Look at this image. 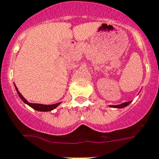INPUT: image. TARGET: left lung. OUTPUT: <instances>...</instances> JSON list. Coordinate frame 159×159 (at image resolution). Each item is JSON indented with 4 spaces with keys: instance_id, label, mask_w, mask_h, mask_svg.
<instances>
[{
    "instance_id": "obj_1",
    "label": "left lung",
    "mask_w": 159,
    "mask_h": 159,
    "mask_svg": "<svg viewBox=\"0 0 159 159\" xmlns=\"http://www.w3.org/2000/svg\"><path fill=\"white\" fill-rule=\"evenodd\" d=\"M131 102H124L122 104H120V105H114V106H111V107H117V108H122V107H125L128 106Z\"/></svg>"
}]
</instances>
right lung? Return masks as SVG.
Masks as SVG:
<instances>
[{
    "label": "right lung",
    "mask_w": 159,
    "mask_h": 159,
    "mask_svg": "<svg viewBox=\"0 0 159 159\" xmlns=\"http://www.w3.org/2000/svg\"><path fill=\"white\" fill-rule=\"evenodd\" d=\"M15 88H16V90L18 91V95H19L20 98H21V99H22L25 103H26V104H28L30 107H31L32 108L34 109V110L39 111H52L53 110V109L56 108V107H57L60 103H61V102H57V103H55V104H52V105H43V104H39V103H30V102H28L27 100H26V98H24L23 96L21 94V93L18 91V88L16 87V86H15Z\"/></svg>",
    "instance_id": "right-lung-1"
}]
</instances>
